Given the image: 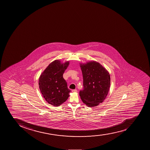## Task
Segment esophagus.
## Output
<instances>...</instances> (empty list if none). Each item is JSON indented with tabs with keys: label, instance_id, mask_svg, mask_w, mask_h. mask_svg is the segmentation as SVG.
Listing matches in <instances>:
<instances>
[{
	"label": "esophagus",
	"instance_id": "esophagus-1",
	"mask_svg": "<svg viewBox=\"0 0 150 150\" xmlns=\"http://www.w3.org/2000/svg\"><path fill=\"white\" fill-rule=\"evenodd\" d=\"M72 91V92H77V89H73Z\"/></svg>",
	"mask_w": 150,
	"mask_h": 150
}]
</instances>
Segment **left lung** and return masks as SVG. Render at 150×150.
Instances as JSON below:
<instances>
[{
    "label": "left lung",
    "instance_id": "8db88e82",
    "mask_svg": "<svg viewBox=\"0 0 150 150\" xmlns=\"http://www.w3.org/2000/svg\"><path fill=\"white\" fill-rule=\"evenodd\" d=\"M83 76V89L79 92L81 99L88 107H94L104 101L108 94L110 78L101 64L92 61L80 63Z\"/></svg>",
    "mask_w": 150,
    "mask_h": 150
}]
</instances>
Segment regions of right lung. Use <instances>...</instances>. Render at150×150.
I'll return each instance as SVG.
<instances>
[{
  "label": "right lung",
  "instance_id": "add662e5",
  "mask_svg": "<svg viewBox=\"0 0 150 150\" xmlns=\"http://www.w3.org/2000/svg\"><path fill=\"white\" fill-rule=\"evenodd\" d=\"M69 64V61L62 63L59 59H56L48 65L39 78V88L42 96L53 106H59L69 96L71 91L63 78Z\"/></svg>",
  "mask_w": 150,
  "mask_h": 150
}]
</instances>
